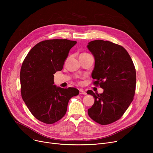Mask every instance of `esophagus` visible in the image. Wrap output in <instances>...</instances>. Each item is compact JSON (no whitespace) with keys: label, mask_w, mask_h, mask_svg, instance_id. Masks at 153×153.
<instances>
[{"label":"esophagus","mask_w":153,"mask_h":153,"mask_svg":"<svg viewBox=\"0 0 153 153\" xmlns=\"http://www.w3.org/2000/svg\"><path fill=\"white\" fill-rule=\"evenodd\" d=\"M79 94H83V95H86L87 94V93L83 90V89H80L79 90Z\"/></svg>","instance_id":"esophagus-1"}]
</instances>
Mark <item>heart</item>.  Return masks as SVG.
<instances>
[{
	"label": "heart",
	"mask_w": 153,
	"mask_h": 153,
	"mask_svg": "<svg viewBox=\"0 0 153 153\" xmlns=\"http://www.w3.org/2000/svg\"><path fill=\"white\" fill-rule=\"evenodd\" d=\"M83 54H85V53H83Z\"/></svg>",
	"instance_id": "b5f03b06"
}]
</instances>
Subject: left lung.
<instances>
[{
	"label": "left lung",
	"instance_id": "left-lung-1",
	"mask_svg": "<svg viewBox=\"0 0 153 153\" xmlns=\"http://www.w3.org/2000/svg\"><path fill=\"white\" fill-rule=\"evenodd\" d=\"M95 59L92 77L102 94L87 92L95 99L88 115L100 125L113 123L124 114L133 100L136 88V70L127 51L108 41L94 40L87 46Z\"/></svg>",
	"mask_w": 153,
	"mask_h": 153
}]
</instances>
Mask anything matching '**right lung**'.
I'll use <instances>...</instances> for the list:
<instances>
[{"instance_id": "right-lung-1", "label": "right lung", "mask_w": 153, "mask_h": 153, "mask_svg": "<svg viewBox=\"0 0 153 153\" xmlns=\"http://www.w3.org/2000/svg\"><path fill=\"white\" fill-rule=\"evenodd\" d=\"M77 42L67 39L45 40L31 48L20 70L21 94L36 119L53 124L66 114L70 99L77 95L74 87L54 85V74L62 69L69 50Z\"/></svg>"}]
</instances>
